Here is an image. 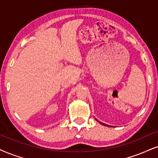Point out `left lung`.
<instances>
[{
    "instance_id": "left-lung-1",
    "label": "left lung",
    "mask_w": 158,
    "mask_h": 158,
    "mask_svg": "<svg viewBox=\"0 0 158 158\" xmlns=\"http://www.w3.org/2000/svg\"><path fill=\"white\" fill-rule=\"evenodd\" d=\"M100 124H103V125H105V126H108V127H110V126H109V125H107V124H106L101 123V122H100Z\"/></svg>"
}]
</instances>
